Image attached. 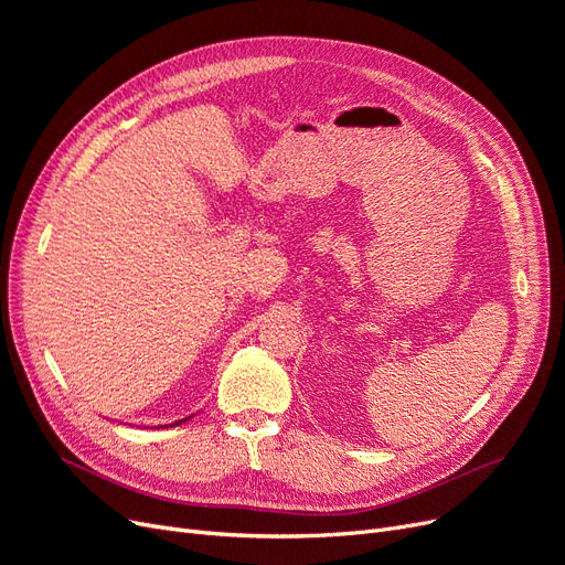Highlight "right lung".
<instances>
[{"mask_svg": "<svg viewBox=\"0 0 565 565\" xmlns=\"http://www.w3.org/2000/svg\"><path fill=\"white\" fill-rule=\"evenodd\" d=\"M188 419H191V416H188ZM188 419H181V422H174V424H170L167 428H172V426H179V424H183V422H188ZM162 428V426H160Z\"/></svg>", "mask_w": 565, "mask_h": 565, "instance_id": "add662e5", "label": "right lung"}]
</instances>
